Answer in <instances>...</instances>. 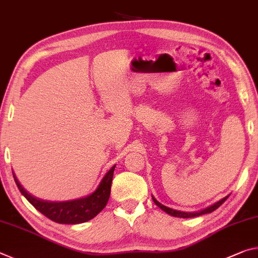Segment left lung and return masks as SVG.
I'll return each instance as SVG.
<instances>
[{"instance_id":"8db88e82","label":"left lung","mask_w":258,"mask_h":258,"mask_svg":"<svg viewBox=\"0 0 258 258\" xmlns=\"http://www.w3.org/2000/svg\"><path fill=\"white\" fill-rule=\"evenodd\" d=\"M227 198H229V196L225 197V198H223L222 200L217 201L216 204H214L213 206H210V207H207L206 209L200 210V212H198V213H185V212H179V210H175V209L169 208V207L163 206L162 204H160V202H159L157 199H155V198H154L153 196H152V199H153L154 204L157 205L158 207H160V208H161V209L163 210V212H166L167 214L171 215V216H174V217H180V218H191V217L201 216V215H205V214L213 213L214 210H216L219 206H222L223 204H224V201L227 199Z\"/></svg>"}]
</instances>
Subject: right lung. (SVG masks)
Instances as JSON below:
<instances>
[{"label":"right lung","mask_w":258,"mask_h":258,"mask_svg":"<svg viewBox=\"0 0 258 258\" xmlns=\"http://www.w3.org/2000/svg\"><path fill=\"white\" fill-rule=\"evenodd\" d=\"M115 166H113L103 177L98 187L94 193L81 199H75L71 201H46L39 199L32 196L25 189L17 179L14 174V178L23 196L32 204L35 209L43 214L45 217L59 224H80V223L88 222L96 217L101 210L105 208L111 194V185L113 179V172Z\"/></svg>","instance_id":"obj_1"}]
</instances>
